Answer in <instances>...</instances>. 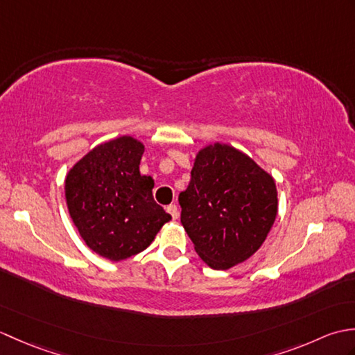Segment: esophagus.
<instances>
[{
    "label": "esophagus",
    "instance_id": "esophagus-1",
    "mask_svg": "<svg viewBox=\"0 0 355 355\" xmlns=\"http://www.w3.org/2000/svg\"><path fill=\"white\" fill-rule=\"evenodd\" d=\"M166 212L171 214L173 220H177V218H178V207L175 205H169L168 207H166Z\"/></svg>",
    "mask_w": 355,
    "mask_h": 355
}]
</instances>
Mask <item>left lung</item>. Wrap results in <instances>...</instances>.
<instances>
[{"label": "left lung", "instance_id": "obj_1", "mask_svg": "<svg viewBox=\"0 0 355 355\" xmlns=\"http://www.w3.org/2000/svg\"><path fill=\"white\" fill-rule=\"evenodd\" d=\"M178 202L195 252L210 268L229 270L263 244L277 215V189L253 158L216 141L195 155Z\"/></svg>", "mask_w": 355, "mask_h": 355}]
</instances>
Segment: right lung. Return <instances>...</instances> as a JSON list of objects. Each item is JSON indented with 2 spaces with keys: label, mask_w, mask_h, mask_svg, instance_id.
Returning a JSON list of instances; mask_svg holds the SVG:
<instances>
[{
  "label": "right lung",
  "mask_w": 355,
  "mask_h": 355,
  "mask_svg": "<svg viewBox=\"0 0 355 355\" xmlns=\"http://www.w3.org/2000/svg\"><path fill=\"white\" fill-rule=\"evenodd\" d=\"M145 145L131 135L101 143L65 177L69 214L88 248L120 262L145 250L172 220L153 197L154 178L140 173Z\"/></svg>",
  "instance_id": "right-lung-1"
}]
</instances>
